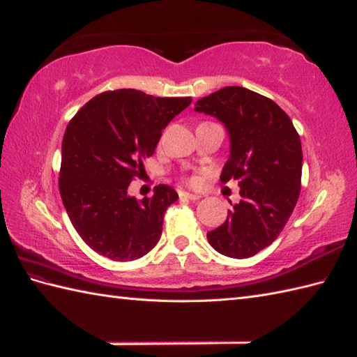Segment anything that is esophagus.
I'll list each match as a JSON object with an SVG mask.
<instances>
[{
    "instance_id": "1",
    "label": "esophagus",
    "mask_w": 357,
    "mask_h": 357,
    "mask_svg": "<svg viewBox=\"0 0 357 357\" xmlns=\"http://www.w3.org/2000/svg\"><path fill=\"white\" fill-rule=\"evenodd\" d=\"M180 199H188V200H191V202H197L199 199H202V195L191 194V192H180Z\"/></svg>"
}]
</instances>
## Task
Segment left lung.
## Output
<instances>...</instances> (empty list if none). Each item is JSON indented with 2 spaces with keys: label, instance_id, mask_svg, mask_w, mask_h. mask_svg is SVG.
I'll return each mask as SVG.
<instances>
[{
  "label": "left lung",
  "instance_id": "left-lung-1",
  "mask_svg": "<svg viewBox=\"0 0 357 357\" xmlns=\"http://www.w3.org/2000/svg\"><path fill=\"white\" fill-rule=\"evenodd\" d=\"M195 112L226 126L231 155L220 180H238L241 195L225 223L208 232V241L221 255H257L278 238L296 206L303 174L299 134L272 99L243 86H225L199 99Z\"/></svg>",
  "mask_w": 357,
  "mask_h": 357
}]
</instances>
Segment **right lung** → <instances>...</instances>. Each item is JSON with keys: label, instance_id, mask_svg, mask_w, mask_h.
I'll return each instance as SVG.
<instances>
[{"label": "right lung", "instance_id": "obj_1", "mask_svg": "<svg viewBox=\"0 0 357 357\" xmlns=\"http://www.w3.org/2000/svg\"><path fill=\"white\" fill-rule=\"evenodd\" d=\"M191 102L122 89L98 94L70 121L62 139L59 192L71 225L99 255L132 261L160 240L165 212L178 194L158 185L151 199L136 200L128 186L144 172L162 130Z\"/></svg>", "mask_w": 357, "mask_h": 357}]
</instances>
